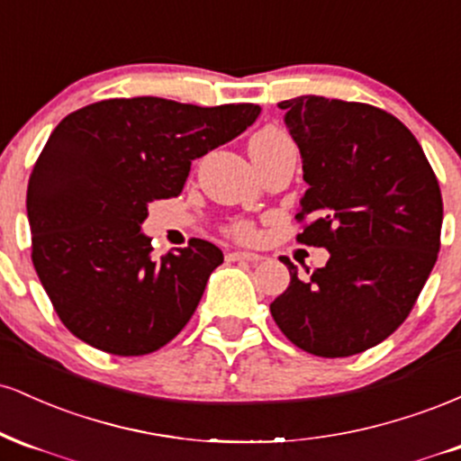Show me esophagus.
I'll use <instances>...</instances> for the list:
<instances>
[{
  "instance_id": "1",
  "label": "esophagus",
  "mask_w": 461,
  "mask_h": 461,
  "mask_svg": "<svg viewBox=\"0 0 461 461\" xmlns=\"http://www.w3.org/2000/svg\"><path fill=\"white\" fill-rule=\"evenodd\" d=\"M227 260L230 262H238V260L260 262L262 256H258V253H253V251H231V253H227Z\"/></svg>"
}]
</instances>
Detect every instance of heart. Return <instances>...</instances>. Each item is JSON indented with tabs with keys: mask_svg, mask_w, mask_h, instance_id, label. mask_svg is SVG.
Returning <instances> with one entry per match:
<instances>
[{
	"mask_svg": "<svg viewBox=\"0 0 461 461\" xmlns=\"http://www.w3.org/2000/svg\"><path fill=\"white\" fill-rule=\"evenodd\" d=\"M284 140H290V139L284 134L282 130H277V128H264V130L258 131L256 136H253L251 142H249V147H256V145H275V142H284ZM234 234H236L238 238H251V236H253V230H251V225L238 223V225H234Z\"/></svg>",
	"mask_w": 461,
	"mask_h": 461,
	"instance_id": "heart-1",
	"label": "heart"
}]
</instances>
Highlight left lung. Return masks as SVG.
I'll return each instance as SVG.
<instances>
[{
  "instance_id": "8db88e82",
  "label": "left lung",
  "mask_w": 461,
  "mask_h": 461,
  "mask_svg": "<svg viewBox=\"0 0 461 461\" xmlns=\"http://www.w3.org/2000/svg\"><path fill=\"white\" fill-rule=\"evenodd\" d=\"M308 190L299 242L330 260L290 285L271 314L293 345L348 357L379 345L407 319L440 251L442 194L410 130L368 104L301 95L279 104ZM310 273V271H308Z\"/></svg>"
}]
</instances>
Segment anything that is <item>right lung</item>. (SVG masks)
Here are the masks:
<instances>
[{"label": "right lung", "instance_id": "1", "mask_svg": "<svg viewBox=\"0 0 461 461\" xmlns=\"http://www.w3.org/2000/svg\"><path fill=\"white\" fill-rule=\"evenodd\" d=\"M260 105L201 108L160 97L104 99L58 123L28 184L32 262L56 314L113 356H147L197 310L223 251L193 238L151 258L153 199L177 197L194 158L242 134Z\"/></svg>", "mask_w": 461, "mask_h": 461}]
</instances>
